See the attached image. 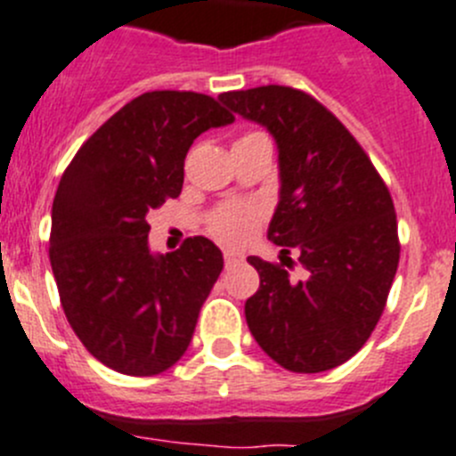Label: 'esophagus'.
I'll return each instance as SVG.
<instances>
[{
  "label": "esophagus",
  "instance_id": "1",
  "mask_svg": "<svg viewBox=\"0 0 456 456\" xmlns=\"http://www.w3.org/2000/svg\"><path fill=\"white\" fill-rule=\"evenodd\" d=\"M242 254L240 252H236V249H224V263H227V265H233V263H240L242 261Z\"/></svg>",
  "mask_w": 456,
  "mask_h": 456
}]
</instances>
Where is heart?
Returning a JSON list of instances; mask_svg holds the SVG:
<instances>
[{
    "label": "heart",
    "mask_w": 456,
    "mask_h": 456,
    "mask_svg": "<svg viewBox=\"0 0 456 456\" xmlns=\"http://www.w3.org/2000/svg\"><path fill=\"white\" fill-rule=\"evenodd\" d=\"M248 137H256V134H248ZM258 218H261V211L254 204H224V207L216 208L214 214L208 216V232H211L214 238H218L220 242L238 245V242H242L254 232Z\"/></svg>",
    "instance_id": "obj_1"
}]
</instances>
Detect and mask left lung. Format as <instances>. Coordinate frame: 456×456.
<instances>
[{
	"label": "left lung",
	"instance_id": "left-lung-1",
	"mask_svg": "<svg viewBox=\"0 0 456 456\" xmlns=\"http://www.w3.org/2000/svg\"><path fill=\"white\" fill-rule=\"evenodd\" d=\"M265 127L279 151V204L267 238L281 261L249 256L261 286L245 301L258 346L288 371L319 373L355 355L376 329L401 245L391 195L367 152L324 105L283 85L218 96ZM305 279H289V254Z\"/></svg>",
	"mask_w": 456,
	"mask_h": 456
}]
</instances>
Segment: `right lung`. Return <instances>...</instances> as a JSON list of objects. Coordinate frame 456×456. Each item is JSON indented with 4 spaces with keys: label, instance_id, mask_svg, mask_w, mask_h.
I'll use <instances>...</instances> for the list:
<instances>
[{
    "label": "right lung",
    "instance_id": "obj_1",
    "mask_svg": "<svg viewBox=\"0 0 456 456\" xmlns=\"http://www.w3.org/2000/svg\"><path fill=\"white\" fill-rule=\"evenodd\" d=\"M233 117L211 96L146 92L80 146L51 208L49 261L83 346L126 376H157L184 355L223 252L204 236L155 254L146 216L184 184L191 143Z\"/></svg>",
    "mask_w": 456,
    "mask_h": 456
}]
</instances>
